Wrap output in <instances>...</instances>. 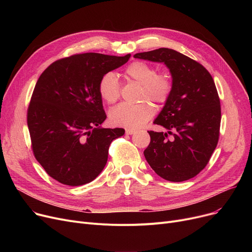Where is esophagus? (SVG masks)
I'll use <instances>...</instances> for the list:
<instances>
[{
	"instance_id": "1",
	"label": "esophagus",
	"mask_w": 252,
	"mask_h": 252,
	"mask_svg": "<svg viewBox=\"0 0 252 252\" xmlns=\"http://www.w3.org/2000/svg\"><path fill=\"white\" fill-rule=\"evenodd\" d=\"M135 133H136L135 129H131V128L126 129V135H133V134H135Z\"/></svg>"
}]
</instances>
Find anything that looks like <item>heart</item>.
<instances>
[{
  "label": "heart",
  "mask_w": 252,
  "mask_h": 252,
  "mask_svg": "<svg viewBox=\"0 0 252 252\" xmlns=\"http://www.w3.org/2000/svg\"><path fill=\"white\" fill-rule=\"evenodd\" d=\"M126 74L143 86L142 98L157 104L164 103L171 92L169 78L163 74H157L152 65L136 61L129 64ZM100 96L108 103L115 102L121 94V85L114 72L105 73L99 82ZM154 114L153 106L149 102L133 105L121 103L109 111V121L112 125L127 128H137L146 124Z\"/></svg>",
  "instance_id": "heart-1"
}]
</instances>
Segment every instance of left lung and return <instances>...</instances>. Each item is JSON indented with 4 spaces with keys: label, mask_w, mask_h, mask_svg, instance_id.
Masks as SVG:
<instances>
[{
    "label": "left lung",
    "mask_w": 252,
    "mask_h": 252,
    "mask_svg": "<svg viewBox=\"0 0 252 252\" xmlns=\"http://www.w3.org/2000/svg\"><path fill=\"white\" fill-rule=\"evenodd\" d=\"M134 57L163 63L171 75L170 95L153 122L166 131H148L151 141L144 156L166 181L194 178L208 163L220 136V105L213 76L200 63L173 49ZM168 134L173 137L168 139Z\"/></svg>",
    "instance_id": "left-lung-1"
}]
</instances>
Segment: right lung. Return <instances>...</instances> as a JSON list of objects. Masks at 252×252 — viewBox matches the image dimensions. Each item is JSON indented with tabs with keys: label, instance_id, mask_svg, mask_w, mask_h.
<instances>
[{
	"label": "right lung",
	"instance_id": "obj_1",
	"mask_svg": "<svg viewBox=\"0 0 252 252\" xmlns=\"http://www.w3.org/2000/svg\"><path fill=\"white\" fill-rule=\"evenodd\" d=\"M130 54L85 53L52 63L38 77L28 110L35 159L61 184L95 180L107 162L111 142L124 128H104L101 77L126 63Z\"/></svg>",
	"mask_w": 252,
	"mask_h": 252
}]
</instances>
